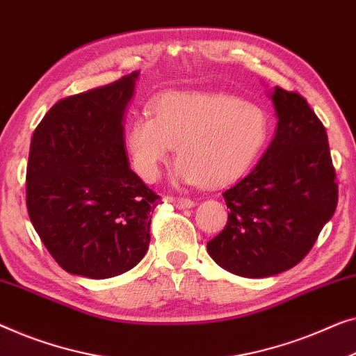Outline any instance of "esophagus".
<instances>
[{
	"label": "esophagus",
	"mask_w": 356,
	"mask_h": 356,
	"mask_svg": "<svg viewBox=\"0 0 356 356\" xmlns=\"http://www.w3.org/2000/svg\"><path fill=\"white\" fill-rule=\"evenodd\" d=\"M172 204L177 209H191V207H194V200L186 199V197H172Z\"/></svg>",
	"instance_id": "1"
}]
</instances>
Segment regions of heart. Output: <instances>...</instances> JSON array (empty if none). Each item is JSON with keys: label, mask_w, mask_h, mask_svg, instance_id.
I'll use <instances>...</instances> for the list:
<instances>
[{"label": "heart", "mask_w": 356, "mask_h": 356, "mask_svg": "<svg viewBox=\"0 0 356 356\" xmlns=\"http://www.w3.org/2000/svg\"><path fill=\"white\" fill-rule=\"evenodd\" d=\"M152 114L135 115L123 133L133 168L149 183L178 146L175 181L228 186L255 165L271 135L264 107L225 92L170 91L157 97Z\"/></svg>", "instance_id": "obj_1"}]
</instances>
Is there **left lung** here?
<instances>
[{
    "label": "left lung",
    "mask_w": 356,
    "mask_h": 356,
    "mask_svg": "<svg viewBox=\"0 0 356 356\" xmlns=\"http://www.w3.org/2000/svg\"><path fill=\"white\" fill-rule=\"evenodd\" d=\"M277 128L255 168L225 191V229L207 242L223 270L268 277L303 260L337 207L326 128L308 102L275 86Z\"/></svg>",
    "instance_id": "left-lung-1"
}]
</instances>
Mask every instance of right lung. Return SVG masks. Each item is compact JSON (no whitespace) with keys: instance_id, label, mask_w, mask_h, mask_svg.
Here are the masks:
<instances>
[{"instance_id":"add662e5","label":"right lung","mask_w":356,"mask_h":356,"mask_svg":"<svg viewBox=\"0 0 356 356\" xmlns=\"http://www.w3.org/2000/svg\"><path fill=\"white\" fill-rule=\"evenodd\" d=\"M140 72L51 107L35 130L27 209L70 275L106 280L143 260L159 195L128 165L123 118Z\"/></svg>"}]
</instances>
